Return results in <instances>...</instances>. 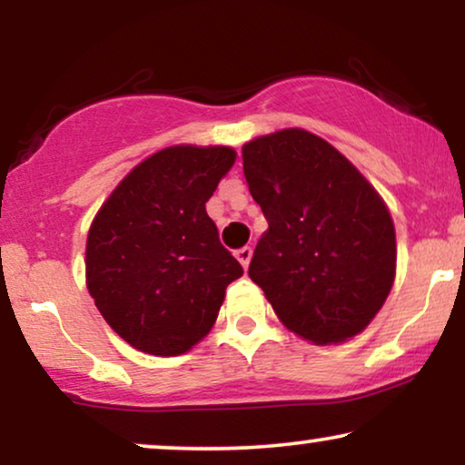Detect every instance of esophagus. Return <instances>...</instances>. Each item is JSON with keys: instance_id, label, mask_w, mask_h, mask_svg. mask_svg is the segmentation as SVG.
I'll use <instances>...</instances> for the list:
<instances>
[{"instance_id": "34e87169", "label": "esophagus", "mask_w": 465, "mask_h": 465, "mask_svg": "<svg viewBox=\"0 0 465 465\" xmlns=\"http://www.w3.org/2000/svg\"><path fill=\"white\" fill-rule=\"evenodd\" d=\"M234 256H237L241 266L247 269V266H250V260H252V247H241V250L234 252Z\"/></svg>"}]
</instances>
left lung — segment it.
<instances>
[{"instance_id": "left-lung-1", "label": "left lung", "mask_w": 465, "mask_h": 465, "mask_svg": "<svg viewBox=\"0 0 465 465\" xmlns=\"http://www.w3.org/2000/svg\"><path fill=\"white\" fill-rule=\"evenodd\" d=\"M243 173L269 222L250 277L283 326L315 345L360 334L396 277V231L377 190L302 129L245 143Z\"/></svg>"}]
</instances>
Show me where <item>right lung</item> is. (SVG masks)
Segmentation results:
<instances>
[{"instance_id":"1","label":"right lung","mask_w":465,"mask_h":465,"mask_svg":"<svg viewBox=\"0 0 465 465\" xmlns=\"http://www.w3.org/2000/svg\"><path fill=\"white\" fill-rule=\"evenodd\" d=\"M226 145H171L139 163L94 215L86 285L114 332L139 351L180 355L215 323L243 275L205 203L234 164Z\"/></svg>"}]
</instances>
